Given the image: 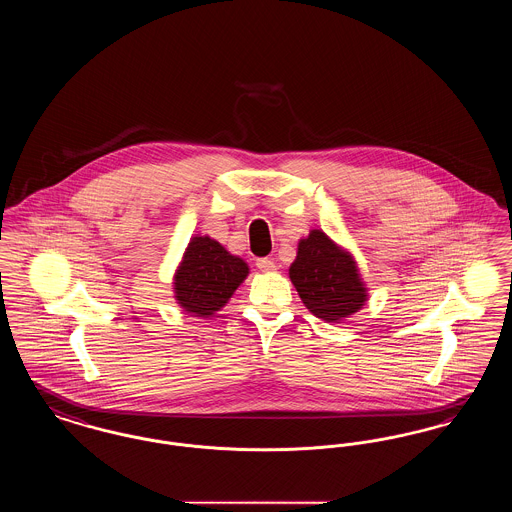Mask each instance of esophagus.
Returning <instances> with one entry per match:
<instances>
[{
    "mask_svg": "<svg viewBox=\"0 0 512 512\" xmlns=\"http://www.w3.org/2000/svg\"><path fill=\"white\" fill-rule=\"evenodd\" d=\"M257 267L259 270H263V272H272V270H276V265H274V261L272 259H257Z\"/></svg>",
    "mask_w": 512,
    "mask_h": 512,
    "instance_id": "obj_1",
    "label": "esophagus"
}]
</instances>
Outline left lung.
Instances as JSON below:
<instances>
[{
  "label": "left lung",
  "mask_w": 512,
  "mask_h": 512,
  "mask_svg": "<svg viewBox=\"0 0 512 512\" xmlns=\"http://www.w3.org/2000/svg\"><path fill=\"white\" fill-rule=\"evenodd\" d=\"M290 280L305 307L326 322H340L361 311L368 299L353 255L322 230H311L299 240Z\"/></svg>",
  "instance_id": "obj_1"
}]
</instances>
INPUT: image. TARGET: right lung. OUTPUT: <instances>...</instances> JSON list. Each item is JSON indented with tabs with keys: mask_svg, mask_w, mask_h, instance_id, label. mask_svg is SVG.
I'll return each mask as SVG.
<instances>
[{
	"mask_svg": "<svg viewBox=\"0 0 512 512\" xmlns=\"http://www.w3.org/2000/svg\"><path fill=\"white\" fill-rule=\"evenodd\" d=\"M249 267L209 236H194L174 272L176 303L194 317L220 311L244 282Z\"/></svg>",
	"mask_w": 512,
	"mask_h": 512,
	"instance_id": "add662e5",
	"label": "right lung"
}]
</instances>
